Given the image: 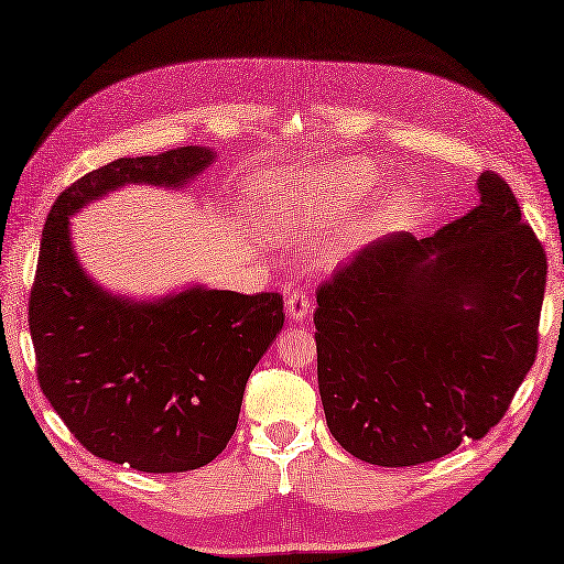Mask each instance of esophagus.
I'll use <instances>...</instances> for the list:
<instances>
[{"label":"esophagus","instance_id":"1","mask_svg":"<svg viewBox=\"0 0 564 564\" xmlns=\"http://www.w3.org/2000/svg\"><path fill=\"white\" fill-rule=\"evenodd\" d=\"M310 313V297L303 291H291L285 297V315L291 322H303Z\"/></svg>","mask_w":564,"mask_h":564}]
</instances>
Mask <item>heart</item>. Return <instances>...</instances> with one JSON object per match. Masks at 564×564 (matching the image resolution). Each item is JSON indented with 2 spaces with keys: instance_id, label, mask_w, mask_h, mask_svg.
Here are the masks:
<instances>
[{
  "instance_id": "heart-1",
  "label": "heart",
  "mask_w": 564,
  "mask_h": 564,
  "mask_svg": "<svg viewBox=\"0 0 564 564\" xmlns=\"http://www.w3.org/2000/svg\"><path fill=\"white\" fill-rule=\"evenodd\" d=\"M382 176L358 162L334 164L319 178L301 182H281L267 178L251 191V208L267 227L271 237H283L291 230H313L325 223L329 215L351 210L356 203L373 194ZM349 237L337 232L329 245L322 249V261H334L344 254Z\"/></svg>"
}]
</instances>
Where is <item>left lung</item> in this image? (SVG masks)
Masks as SVG:
<instances>
[{"instance_id":"8db88e82","label":"left lung","mask_w":564,"mask_h":564,"mask_svg":"<svg viewBox=\"0 0 564 564\" xmlns=\"http://www.w3.org/2000/svg\"><path fill=\"white\" fill-rule=\"evenodd\" d=\"M416 239L392 232L319 285L317 382L332 436L354 458L406 467L482 438L538 351L547 261L509 184Z\"/></svg>"}]
</instances>
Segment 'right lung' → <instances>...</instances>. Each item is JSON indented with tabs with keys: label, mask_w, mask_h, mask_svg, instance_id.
I'll return each mask as SVG.
<instances>
[{
	"label": "right lung",
	"mask_w": 564,
	"mask_h": 564,
	"mask_svg": "<svg viewBox=\"0 0 564 564\" xmlns=\"http://www.w3.org/2000/svg\"><path fill=\"white\" fill-rule=\"evenodd\" d=\"M215 160L196 145L113 160L65 188L45 220L29 303L41 390L84 448L140 473L196 470L223 453L249 373L283 327V297L200 283L111 293L82 267L69 218L130 184L184 188Z\"/></svg>",
	"instance_id": "obj_1"
}]
</instances>
